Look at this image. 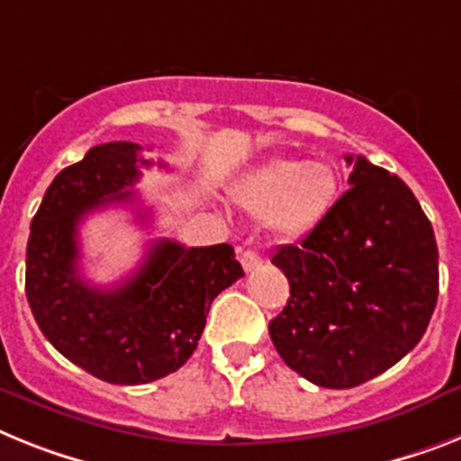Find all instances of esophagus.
Returning a JSON list of instances; mask_svg holds the SVG:
<instances>
[{
    "label": "esophagus",
    "instance_id": "obj_1",
    "mask_svg": "<svg viewBox=\"0 0 461 461\" xmlns=\"http://www.w3.org/2000/svg\"><path fill=\"white\" fill-rule=\"evenodd\" d=\"M241 265H243V269H246V272H253V269H258V267L262 265V258H260V253H258V250H243L241 253Z\"/></svg>",
    "mask_w": 461,
    "mask_h": 461
}]
</instances>
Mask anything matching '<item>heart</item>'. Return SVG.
<instances>
[{"mask_svg": "<svg viewBox=\"0 0 461 461\" xmlns=\"http://www.w3.org/2000/svg\"><path fill=\"white\" fill-rule=\"evenodd\" d=\"M338 196V173L326 161L274 158L250 173L237 189V201L255 218H267L281 239L314 231Z\"/></svg>", "mask_w": 461, "mask_h": 461, "instance_id": "heart-1", "label": "heart"}]
</instances>
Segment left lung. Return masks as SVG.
Instances as JSON below:
<instances>
[{
	"mask_svg": "<svg viewBox=\"0 0 461 461\" xmlns=\"http://www.w3.org/2000/svg\"><path fill=\"white\" fill-rule=\"evenodd\" d=\"M351 187L272 262L290 297L269 335L288 368L326 389L373 380L415 349L438 300V249L398 176L347 157Z\"/></svg>",
	"mask_w": 461,
	"mask_h": 461,
	"instance_id": "8db88e82",
	"label": "left lung"
}]
</instances>
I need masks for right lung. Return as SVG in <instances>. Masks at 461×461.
I'll use <instances>...</instances> for the list:
<instances>
[{
  "mask_svg": "<svg viewBox=\"0 0 461 461\" xmlns=\"http://www.w3.org/2000/svg\"><path fill=\"white\" fill-rule=\"evenodd\" d=\"M140 149L105 142L63 168L27 239L25 295L37 326L65 358L110 384H147L185 366L211 303L243 276L230 243L185 249L158 239L119 285L95 288L81 278L79 222L95 208L135 201L129 187L140 180V166L152 164Z\"/></svg>",
  "mask_w": 461,
  "mask_h": 461,
  "instance_id": "add662e5",
  "label": "right lung"
}]
</instances>
